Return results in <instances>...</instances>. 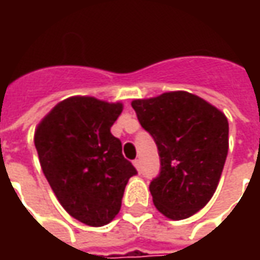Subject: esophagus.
<instances>
[{"label": "esophagus", "instance_id": "1", "mask_svg": "<svg viewBox=\"0 0 260 260\" xmlns=\"http://www.w3.org/2000/svg\"><path fill=\"white\" fill-rule=\"evenodd\" d=\"M133 164H135L136 169H137V171L140 172V171H142V160H140V159H136Z\"/></svg>", "mask_w": 260, "mask_h": 260}]
</instances>
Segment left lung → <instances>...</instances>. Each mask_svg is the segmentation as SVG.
I'll return each instance as SVG.
<instances>
[{
    "label": "left lung",
    "instance_id": "left-lung-1",
    "mask_svg": "<svg viewBox=\"0 0 260 260\" xmlns=\"http://www.w3.org/2000/svg\"><path fill=\"white\" fill-rule=\"evenodd\" d=\"M153 137L160 172L149 185L156 208L172 220L200 211L214 194L229 152L225 115L197 95L178 91L132 103Z\"/></svg>",
    "mask_w": 260,
    "mask_h": 260
}]
</instances>
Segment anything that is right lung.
I'll use <instances>...</instances> for the list:
<instances>
[{"label":"right lung","mask_w":260,"mask_h":260,"mask_svg":"<svg viewBox=\"0 0 260 260\" xmlns=\"http://www.w3.org/2000/svg\"><path fill=\"white\" fill-rule=\"evenodd\" d=\"M123 105L92 96L59 103L39 124L35 146L59 203L84 224L100 227L118 214L124 188L137 174L110 128Z\"/></svg>","instance_id":"obj_1"}]
</instances>
